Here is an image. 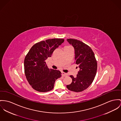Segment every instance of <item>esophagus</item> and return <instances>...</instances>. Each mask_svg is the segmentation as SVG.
<instances>
[{
	"label": "esophagus",
	"mask_w": 121,
	"mask_h": 121,
	"mask_svg": "<svg viewBox=\"0 0 121 121\" xmlns=\"http://www.w3.org/2000/svg\"><path fill=\"white\" fill-rule=\"evenodd\" d=\"M61 73H62V75L63 76H66L68 75L67 74L65 73L64 72H62Z\"/></svg>",
	"instance_id": "34e87169"
}]
</instances>
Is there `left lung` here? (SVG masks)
Wrapping results in <instances>:
<instances>
[{"instance_id":"left-lung-1","label":"left lung","mask_w":121,"mask_h":121,"mask_svg":"<svg viewBox=\"0 0 121 121\" xmlns=\"http://www.w3.org/2000/svg\"><path fill=\"white\" fill-rule=\"evenodd\" d=\"M67 40L74 48L75 63L79 66L80 70L76 77L70 75L72 82L66 87L73 92H82L93 82L97 69V60L93 50L86 44L73 39Z\"/></svg>"}]
</instances>
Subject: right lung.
Masks as SVG:
<instances>
[{"instance_id":"right-lung-1","label":"right lung","mask_w":121,"mask_h":121,"mask_svg":"<svg viewBox=\"0 0 121 121\" xmlns=\"http://www.w3.org/2000/svg\"><path fill=\"white\" fill-rule=\"evenodd\" d=\"M64 40L57 38L38 42L31 48L25 56V76L29 84L36 91L47 92L52 90L55 81L61 76L60 71L49 69L45 61Z\"/></svg>"}]
</instances>
